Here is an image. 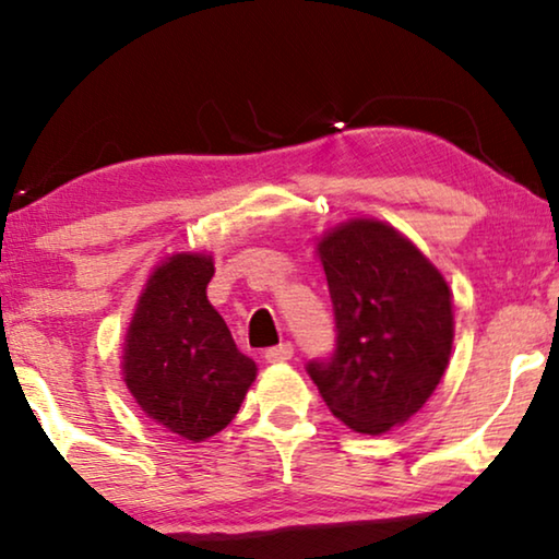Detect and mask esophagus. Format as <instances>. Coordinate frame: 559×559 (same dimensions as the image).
Instances as JSON below:
<instances>
[{"label":"esophagus","mask_w":559,"mask_h":559,"mask_svg":"<svg viewBox=\"0 0 559 559\" xmlns=\"http://www.w3.org/2000/svg\"><path fill=\"white\" fill-rule=\"evenodd\" d=\"M293 358V343H280V346H272L264 350V361L266 364H282Z\"/></svg>","instance_id":"34e87169"}]
</instances>
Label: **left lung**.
Listing matches in <instances>:
<instances>
[{"mask_svg":"<svg viewBox=\"0 0 559 559\" xmlns=\"http://www.w3.org/2000/svg\"><path fill=\"white\" fill-rule=\"evenodd\" d=\"M335 348L305 366L341 423L381 435L430 400L453 346L442 274L381 221H350L320 241Z\"/></svg>","mask_w":559,"mask_h":559,"instance_id":"1","label":"left lung"}]
</instances>
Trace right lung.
Returning a JSON list of instances; mask_svg holds the SVG:
<instances>
[{"label": "right lung", "mask_w": 559, "mask_h": 559, "mask_svg": "<svg viewBox=\"0 0 559 559\" xmlns=\"http://www.w3.org/2000/svg\"><path fill=\"white\" fill-rule=\"evenodd\" d=\"M213 262L175 254L152 274L124 346V381L147 417L201 442L224 430L257 377L205 287Z\"/></svg>", "instance_id": "obj_1"}]
</instances>
